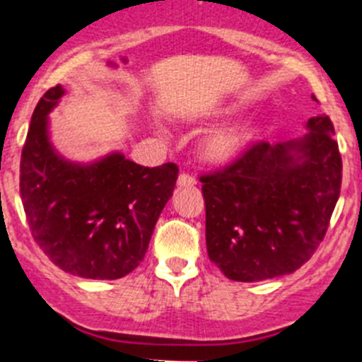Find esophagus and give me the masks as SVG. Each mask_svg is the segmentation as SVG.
<instances>
[{
    "mask_svg": "<svg viewBox=\"0 0 362 362\" xmlns=\"http://www.w3.org/2000/svg\"><path fill=\"white\" fill-rule=\"evenodd\" d=\"M196 177L188 174H181L177 177V187H196Z\"/></svg>",
    "mask_w": 362,
    "mask_h": 362,
    "instance_id": "1",
    "label": "esophagus"
}]
</instances>
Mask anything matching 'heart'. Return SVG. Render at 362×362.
<instances>
[{
  "instance_id": "1",
  "label": "heart",
  "mask_w": 362,
  "mask_h": 362,
  "mask_svg": "<svg viewBox=\"0 0 362 362\" xmlns=\"http://www.w3.org/2000/svg\"><path fill=\"white\" fill-rule=\"evenodd\" d=\"M255 136L257 129L250 123L223 124L203 137L201 158L210 165H228L248 148Z\"/></svg>"
}]
</instances>
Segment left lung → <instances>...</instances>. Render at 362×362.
Returning <instances> with one entry per match:
<instances>
[{
    "instance_id": "1",
    "label": "left lung",
    "mask_w": 362,
    "mask_h": 362,
    "mask_svg": "<svg viewBox=\"0 0 362 362\" xmlns=\"http://www.w3.org/2000/svg\"><path fill=\"white\" fill-rule=\"evenodd\" d=\"M306 130L290 141L257 143L201 177L206 250L228 279L255 283L292 274L325 238L343 161L330 117H310Z\"/></svg>"
}]
</instances>
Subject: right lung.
I'll use <instances>...</instances> for the list:
<instances>
[{
    "label": "right lung",
    "instance_id": "1",
    "mask_svg": "<svg viewBox=\"0 0 362 362\" xmlns=\"http://www.w3.org/2000/svg\"><path fill=\"white\" fill-rule=\"evenodd\" d=\"M65 90L40 99L21 152L19 194L32 238L56 267L85 279H121L139 267L172 197L177 166H141L121 152L90 163L63 158L50 117Z\"/></svg>",
    "mask_w": 362,
    "mask_h": 362
}]
</instances>
